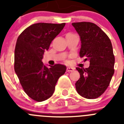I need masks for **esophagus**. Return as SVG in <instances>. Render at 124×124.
Masks as SVG:
<instances>
[{"label": "esophagus", "instance_id": "obj_1", "mask_svg": "<svg viewBox=\"0 0 124 124\" xmlns=\"http://www.w3.org/2000/svg\"><path fill=\"white\" fill-rule=\"evenodd\" d=\"M74 70V68L70 67V66L67 67V69H66V71H67V72H72V71H73Z\"/></svg>", "mask_w": 124, "mask_h": 124}]
</instances>
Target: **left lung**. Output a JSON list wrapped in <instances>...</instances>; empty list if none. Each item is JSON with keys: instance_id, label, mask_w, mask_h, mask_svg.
Masks as SVG:
<instances>
[{"instance_id": "obj_1", "label": "left lung", "mask_w": 124, "mask_h": 124, "mask_svg": "<svg viewBox=\"0 0 124 124\" xmlns=\"http://www.w3.org/2000/svg\"><path fill=\"white\" fill-rule=\"evenodd\" d=\"M81 40L80 57L90 62L87 68H76L80 78L75 84L78 93L86 99H96L109 86L114 73L115 58L108 36L91 22L73 23Z\"/></svg>"}]
</instances>
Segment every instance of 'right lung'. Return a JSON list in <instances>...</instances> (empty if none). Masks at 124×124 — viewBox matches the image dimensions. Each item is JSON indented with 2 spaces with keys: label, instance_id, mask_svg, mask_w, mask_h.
Wrapping results in <instances>:
<instances>
[{
  "label": "right lung",
  "instance_id": "obj_1",
  "mask_svg": "<svg viewBox=\"0 0 124 124\" xmlns=\"http://www.w3.org/2000/svg\"><path fill=\"white\" fill-rule=\"evenodd\" d=\"M65 26L38 23L24 30L18 37L15 49L14 70L25 93L33 100L41 102L50 98L66 66L56 64L47 67L42 62L45 50Z\"/></svg>",
  "mask_w": 124,
  "mask_h": 124
}]
</instances>
